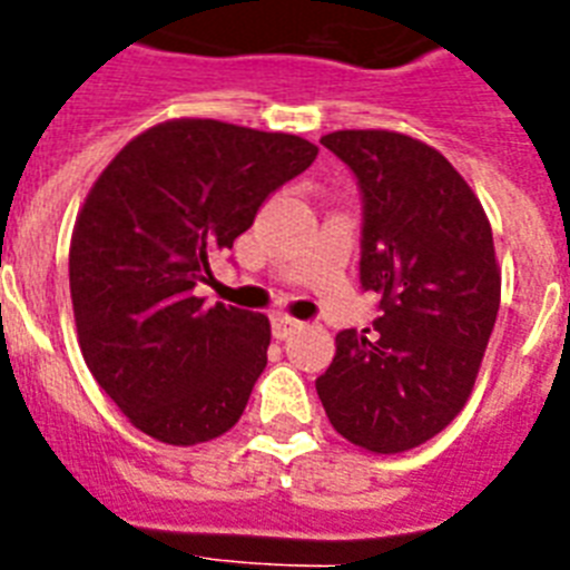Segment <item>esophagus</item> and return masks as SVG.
Instances as JSON below:
<instances>
[{
    "mask_svg": "<svg viewBox=\"0 0 570 570\" xmlns=\"http://www.w3.org/2000/svg\"><path fill=\"white\" fill-rule=\"evenodd\" d=\"M298 328H302V322L289 320V316H284V313H275V316H272V334H275L277 340H286L293 331Z\"/></svg>",
    "mask_w": 570,
    "mask_h": 570,
    "instance_id": "34e87169",
    "label": "esophagus"
}]
</instances>
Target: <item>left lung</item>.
I'll list each match as a JSON object with an SVG mask.
<instances>
[{
    "label": "left lung",
    "mask_w": 570,
    "mask_h": 570,
    "mask_svg": "<svg viewBox=\"0 0 570 570\" xmlns=\"http://www.w3.org/2000/svg\"><path fill=\"white\" fill-rule=\"evenodd\" d=\"M322 145L361 189V286L373 328L337 334L316 379L343 438L373 452L420 446L468 402L500 311L485 209L434 147L387 129H340Z\"/></svg>",
    "instance_id": "1"
}]
</instances>
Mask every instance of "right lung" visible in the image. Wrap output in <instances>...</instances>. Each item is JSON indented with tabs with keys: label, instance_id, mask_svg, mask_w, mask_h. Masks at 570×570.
<instances>
[{
	"label": "right lung",
	"instance_id": "obj_1",
	"mask_svg": "<svg viewBox=\"0 0 570 570\" xmlns=\"http://www.w3.org/2000/svg\"><path fill=\"white\" fill-rule=\"evenodd\" d=\"M316 154L286 132L168 120L94 183L70 239L79 346L97 384L156 441L191 446L239 423L266 370L268 320L206 307L195 286Z\"/></svg>",
	"mask_w": 570,
	"mask_h": 570
}]
</instances>
